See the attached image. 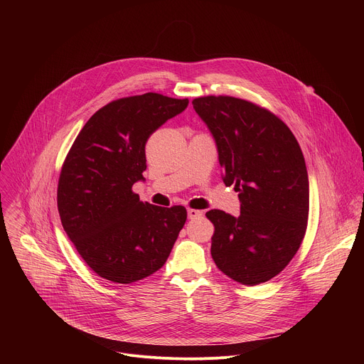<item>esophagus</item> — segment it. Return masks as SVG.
<instances>
[{
    "label": "esophagus",
    "mask_w": 364,
    "mask_h": 364,
    "mask_svg": "<svg viewBox=\"0 0 364 364\" xmlns=\"http://www.w3.org/2000/svg\"><path fill=\"white\" fill-rule=\"evenodd\" d=\"M187 215H188V219H201L203 218V212L200 210H194V209H188L187 210Z\"/></svg>",
    "instance_id": "esophagus-1"
}]
</instances>
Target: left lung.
Listing matches in <instances>:
<instances>
[{
    "mask_svg": "<svg viewBox=\"0 0 364 364\" xmlns=\"http://www.w3.org/2000/svg\"><path fill=\"white\" fill-rule=\"evenodd\" d=\"M193 108L210 129L223 183L239 191L240 215L210 210L212 257L229 278L257 285L277 277L306 230L309 184L291 129L271 111L233 96H201Z\"/></svg>",
    "mask_w": 364,
    "mask_h": 364,
    "instance_id": "obj_1",
    "label": "left lung"
}]
</instances>
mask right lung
<instances>
[{
  "label": "right lung",
  "mask_w": 364,
  "mask_h": 364,
  "mask_svg": "<svg viewBox=\"0 0 364 364\" xmlns=\"http://www.w3.org/2000/svg\"><path fill=\"white\" fill-rule=\"evenodd\" d=\"M188 99L160 93L121 97L95 112L63 163L58 209L65 232L100 278L131 284L157 272L183 229V205L159 207L139 200L145 144Z\"/></svg>",
  "instance_id": "1"
}]
</instances>
